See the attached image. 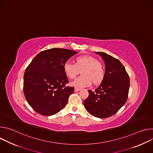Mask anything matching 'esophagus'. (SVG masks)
<instances>
[{
	"mask_svg": "<svg viewBox=\"0 0 153 153\" xmlns=\"http://www.w3.org/2000/svg\"><path fill=\"white\" fill-rule=\"evenodd\" d=\"M80 90H81L80 88H76V87H75V88H74V91H75V92L79 91H80Z\"/></svg>",
	"mask_w": 153,
	"mask_h": 153,
	"instance_id": "34e87169",
	"label": "esophagus"
}]
</instances>
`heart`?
Masks as SVG:
<instances>
[{
  "label": "heart",
  "mask_w": 153,
  "mask_h": 153,
  "mask_svg": "<svg viewBox=\"0 0 153 153\" xmlns=\"http://www.w3.org/2000/svg\"><path fill=\"white\" fill-rule=\"evenodd\" d=\"M81 71L82 76L70 83L73 86L83 88L100 83L105 74L103 65L96 57L90 56H80L75 58L74 63L69 62L63 65V72L68 78L74 79Z\"/></svg>",
  "instance_id": "b5f03b06"
}]
</instances>
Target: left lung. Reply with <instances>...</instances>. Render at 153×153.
Returning a JSON list of instances; mask_svg holds the SVG:
<instances>
[{
	"mask_svg": "<svg viewBox=\"0 0 153 153\" xmlns=\"http://www.w3.org/2000/svg\"><path fill=\"white\" fill-rule=\"evenodd\" d=\"M100 56L105 65L103 81L94 92L88 90L89 96L83 105L92 116L103 119L116 114L126 103L129 88V77L122 63L103 52Z\"/></svg>",
	"mask_w": 153,
	"mask_h": 153,
	"instance_id": "8db88e82",
	"label": "left lung"
}]
</instances>
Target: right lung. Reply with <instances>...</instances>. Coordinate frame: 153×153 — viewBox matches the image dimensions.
<instances>
[{"label": "right lung", "instance_id": "obj_1", "mask_svg": "<svg viewBox=\"0 0 153 153\" xmlns=\"http://www.w3.org/2000/svg\"><path fill=\"white\" fill-rule=\"evenodd\" d=\"M74 51L51 48L40 52L27 68L24 76V93L28 104L37 113L54 115L67 105L74 88L68 83L63 65L76 54Z\"/></svg>", "mask_w": 153, "mask_h": 153}]
</instances>
